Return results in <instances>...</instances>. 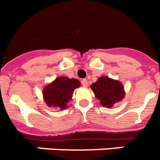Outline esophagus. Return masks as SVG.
<instances>
[{
	"label": "esophagus",
	"mask_w": 160,
	"mask_h": 160,
	"mask_svg": "<svg viewBox=\"0 0 160 160\" xmlns=\"http://www.w3.org/2000/svg\"><path fill=\"white\" fill-rule=\"evenodd\" d=\"M81 83H82V85L83 87H84V88H86V87H88V81H87V79H82V82H81Z\"/></svg>",
	"instance_id": "1"
}]
</instances>
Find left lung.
<instances>
[{"label": "left lung", "instance_id": "left-lung-1", "mask_svg": "<svg viewBox=\"0 0 160 160\" xmlns=\"http://www.w3.org/2000/svg\"><path fill=\"white\" fill-rule=\"evenodd\" d=\"M95 96L101 101V105L108 108L113 106L124 97L122 83L108 77H101L91 86Z\"/></svg>", "mask_w": 160, "mask_h": 160}]
</instances>
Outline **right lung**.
Here are the masks:
<instances>
[{"label":"right lung","mask_w":160,"mask_h":160,"mask_svg":"<svg viewBox=\"0 0 160 160\" xmlns=\"http://www.w3.org/2000/svg\"><path fill=\"white\" fill-rule=\"evenodd\" d=\"M80 87V82L75 78L67 77L58 78L43 91L45 102L49 107H59L60 109H66L67 103L72 98L75 88Z\"/></svg>","instance_id":"right-lung-1"}]
</instances>
